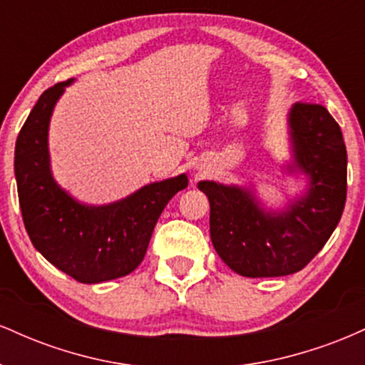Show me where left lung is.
Returning <instances> with one entry per match:
<instances>
[{
    "label": "left lung",
    "instance_id": "1",
    "mask_svg": "<svg viewBox=\"0 0 365 365\" xmlns=\"http://www.w3.org/2000/svg\"><path fill=\"white\" fill-rule=\"evenodd\" d=\"M293 166L307 194L282 212H266L247 188L199 182L207 195L211 240L226 266L247 278L304 269L324 247L346 200V148L340 125L321 104L297 103L288 115Z\"/></svg>",
    "mask_w": 365,
    "mask_h": 365
}]
</instances>
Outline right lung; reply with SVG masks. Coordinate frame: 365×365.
I'll return each instance as SVG.
<instances>
[{
	"label": "right lung",
	"instance_id": "1",
	"mask_svg": "<svg viewBox=\"0 0 365 365\" xmlns=\"http://www.w3.org/2000/svg\"><path fill=\"white\" fill-rule=\"evenodd\" d=\"M72 81L41 94L15 144V178L29 238L58 269L81 283H103L142 262L163 209L188 185L187 175L149 183L108 206L77 202L54 182L48 128L54 104Z\"/></svg>",
	"mask_w": 365,
	"mask_h": 365
}]
</instances>
